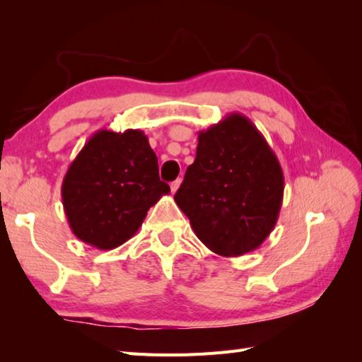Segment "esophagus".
<instances>
[{
  "mask_svg": "<svg viewBox=\"0 0 362 362\" xmlns=\"http://www.w3.org/2000/svg\"><path fill=\"white\" fill-rule=\"evenodd\" d=\"M180 183H182V180L180 179H177V180H174L173 183H171V193L174 194L177 189H179V187H180Z\"/></svg>",
  "mask_w": 362,
  "mask_h": 362,
  "instance_id": "1",
  "label": "esophagus"
}]
</instances>
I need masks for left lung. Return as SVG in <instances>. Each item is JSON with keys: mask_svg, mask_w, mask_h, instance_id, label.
<instances>
[{"mask_svg": "<svg viewBox=\"0 0 362 362\" xmlns=\"http://www.w3.org/2000/svg\"><path fill=\"white\" fill-rule=\"evenodd\" d=\"M196 160L174 196L206 247L222 257L258 249L274 230L283 202L279 158L255 124L230 113L201 130Z\"/></svg>", "mask_w": 362, "mask_h": 362, "instance_id": "8db88e82", "label": "left lung"}]
</instances>
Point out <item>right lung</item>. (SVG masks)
<instances>
[{"label": "right lung", "mask_w": 362, "mask_h": 362, "mask_svg": "<svg viewBox=\"0 0 362 362\" xmlns=\"http://www.w3.org/2000/svg\"><path fill=\"white\" fill-rule=\"evenodd\" d=\"M168 183L141 130H98L68 168L62 202L73 233L96 249L110 250L130 240Z\"/></svg>", "instance_id": "right-lung-1"}]
</instances>
